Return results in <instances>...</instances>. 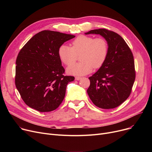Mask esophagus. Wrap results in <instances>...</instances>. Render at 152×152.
I'll list each match as a JSON object with an SVG mask.
<instances>
[{
  "label": "esophagus",
  "instance_id": "1",
  "mask_svg": "<svg viewBox=\"0 0 152 152\" xmlns=\"http://www.w3.org/2000/svg\"><path fill=\"white\" fill-rule=\"evenodd\" d=\"M81 78H82L81 77H78V76H76V77H75V79H76V80H77V81H79V80H80V79H81Z\"/></svg>",
  "mask_w": 152,
  "mask_h": 152
}]
</instances>
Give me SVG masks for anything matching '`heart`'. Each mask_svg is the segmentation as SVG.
<instances>
[{
	"label": "heart",
	"instance_id": "1",
	"mask_svg": "<svg viewBox=\"0 0 152 152\" xmlns=\"http://www.w3.org/2000/svg\"><path fill=\"white\" fill-rule=\"evenodd\" d=\"M79 54L82 61L73 64ZM108 54V44L105 38L86 35L76 37L72 41V47L62 44L58 49V57L65 65L73 64L68 68V73L77 76L88 74L94 68H100L105 62Z\"/></svg>",
	"mask_w": 152,
	"mask_h": 152
}]
</instances>
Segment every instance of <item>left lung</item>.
I'll use <instances>...</instances> for the list:
<instances>
[{
  "mask_svg": "<svg viewBox=\"0 0 152 152\" xmlns=\"http://www.w3.org/2000/svg\"><path fill=\"white\" fill-rule=\"evenodd\" d=\"M96 34L108 44V54L104 64L89 77L87 92L94 104L111 109L120 105L130 95L135 79L133 54L123 37L107 29L91 30L86 34Z\"/></svg>",
  "mask_w": 152,
  "mask_h": 152,
  "instance_id": "8db88e82",
  "label": "left lung"
}]
</instances>
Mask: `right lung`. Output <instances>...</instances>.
<instances>
[{"label":"right lung","mask_w":152,"mask_h":152,"mask_svg":"<svg viewBox=\"0 0 152 152\" xmlns=\"http://www.w3.org/2000/svg\"><path fill=\"white\" fill-rule=\"evenodd\" d=\"M75 36L44 30L30 39L17 56L15 86L29 107L40 112L57 109L65 98L67 84L75 77L64 76L58 49Z\"/></svg>","instance_id":"obj_1"}]
</instances>
